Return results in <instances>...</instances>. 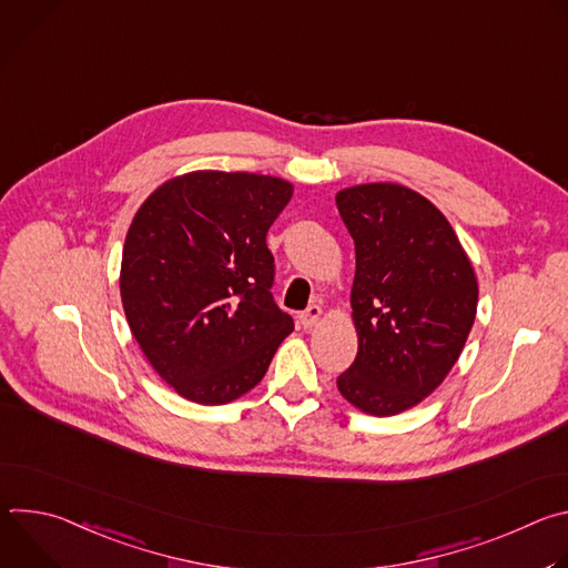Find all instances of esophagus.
<instances>
[{
    "label": "esophagus",
    "instance_id": "esophagus-1",
    "mask_svg": "<svg viewBox=\"0 0 568 568\" xmlns=\"http://www.w3.org/2000/svg\"><path fill=\"white\" fill-rule=\"evenodd\" d=\"M321 305H310L305 312H301L298 314V323H301V326L307 331V328H314L316 326V323H318V318H321Z\"/></svg>",
    "mask_w": 568,
    "mask_h": 568
}]
</instances>
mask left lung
<instances>
[{"mask_svg": "<svg viewBox=\"0 0 568 568\" xmlns=\"http://www.w3.org/2000/svg\"><path fill=\"white\" fill-rule=\"evenodd\" d=\"M335 202L355 240L359 342L337 388L368 416H395L458 362L476 316V274L447 217L420 193L375 182L344 189Z\"/></svg>", "mask_w": 568, "mask_h": 568, "instance_id": "obj_1", "label": "left lung"}]
</instances>
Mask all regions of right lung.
<instances>
[{"label": "right lung", "instance_id": "add662e5", "mask_svg": "<svg viewBox=\"0 0 568 568\" xmlns=\"http://www.w3.org/2000/svg\"><path fill=\"white\" fill-rule=\"evenodd\" d=\"M294 186L193 171L154 189L123 245L121 301L156 375L197 404H226L267 373L294 321L272 298L265 235Z\"/></svg>", "mask_w": 568, "mask_h": 568}]
</instances>
